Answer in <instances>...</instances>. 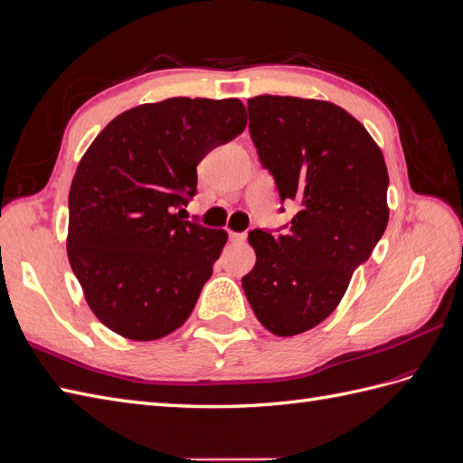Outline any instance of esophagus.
<instances>
[{
  "mask_svg": "<svg viewBox=\"0 0 463 463\" xmlns=\"http://www.w3.org/2000/svg\"><path fill=\"white\" fill-rule=\"evenodd\" d=\"M247 240V233H240V232H230V241L232 243H243Z\"/></svg>",
  "mask_w": 463,
  "mask_h": 463,
  "instance_id": "1",
  "label": "esophagus"
}]
</instances>
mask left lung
<instances>
[{"label":"left lung","mask_w":463,"mask_h":463,"mask_svg":"<svg viewBox=\"0 0 463 463\" xmlns=\"http://www.w3.org/2000/svg\"><path fill=\"white\" fill-rule=\"evenodd\" d=\"M249 131L279 201L298 213L274 237L249 232L257 262L241 278L260 325L296 335L325 320L388 223V170L367 129L325 100L249 98Z\"/></svg>","instance_id":"1"}]
</instances>
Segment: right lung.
<instances>
[{"mask_svg":"<svg viewBox=\"0 0 463 463\" xmlns=\"http://www.w3.org/2000/svg\"><path fill=\"white\" fill-rule=\"evenodd\" d=\"M247 125L237 98H167L123 111L80 158L67 255L98 320L150 342L189 318L228 233L184 220L197 165Z\"/></svg>","mask_w":463,"mask_h":463,"instance_id":"obj_1","label":"right lung"}]
</instances>
